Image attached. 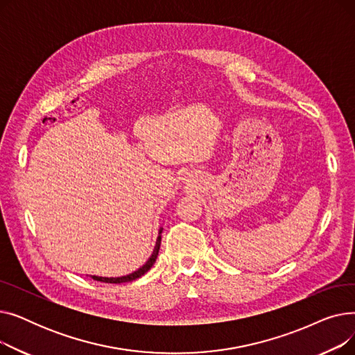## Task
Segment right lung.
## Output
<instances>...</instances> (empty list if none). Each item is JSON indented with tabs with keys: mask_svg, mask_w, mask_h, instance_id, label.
Returning a JSON list of instances; mask_svg holds the SVG:
<instances>
[{
	"mask_svg": "<svg viewBox=\"0 0 355 355\" xmlns=\"http://www.w3.org/2000/svg\"><path fill=\"white\" fill-rule=\"evenodd\" d=\"M161 232L162 229H159V236L157 237V241H155V248H154V252L153 254L149 256V259L146 260V263L144 266H141L138 270L129 273L126 276H121V277H102V276H92L95 281L98 282H105V284H123V282H132L135 281V279L141 277L142 275H145L149 269L153 268V265L155 263V260L158 257V252H159V246H161Z\"/></svg>",
	"mask_w": 355,
	"mask_h": 355,
	"instance_id": "obj_1",
	"label": "right lung"
}]
</instances>
